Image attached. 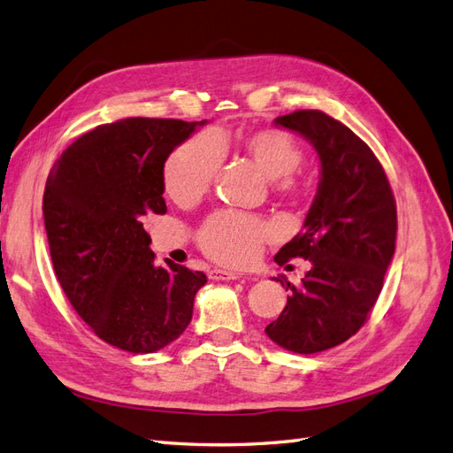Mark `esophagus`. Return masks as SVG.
<instances>
[{
    "label": "esophagus",
    "instance_id": "obj_1",
    "mask_svg": "<svg viewBox=\"0 0 453 453\" xmlns=\"http://www.w3.org/2000/svg\"><path fill=\"white\" fill-rule=\"evenodd\" d=\"M208 275H211V280H214V281H234L241 277L239 273L227 272V270H212Z\"/></svg>",
    "mask_w": 453,
    "mask_h": 453
}]
</instances>
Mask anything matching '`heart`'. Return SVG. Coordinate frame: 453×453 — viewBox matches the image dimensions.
<instances>
[{"label": "heart", "instance_id": "1", "mask_svg": "<svg viewBox=\"0 0 453 453\" xmlns=\"http://www.w3.org/2000/svg\"><path fill=\"white\" fill-rule=\"evenodd\" d=\"M234 143L268 176L273 193L296 199L304 191L298 166L304 150L296 139L277 127L239 132L231 139L214 134H196L173 149L165 165V191L178 204H193L211 189L222 166L224 149ZM273 229L262 218L239 211H218L208 216L196 231V241L208 258L224 265L242 268L258 258Z\"/></svg>", "mask_w": 453, "mask_h": 453}]
</instances>
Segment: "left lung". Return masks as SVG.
<instances>
[{"instance_id":"8db88e82","label":"left lung","mask_w":453,"mask_h":453,"mask_svg":"<svg viewBox=\"0 0 453 453\" xmlns=\"http://www.w3.org/2000/svg\"><path fill=\"white\" fill-rule=\"evenodd\" d=\"M275 126L314 145L321 162L316 199L303 234L275 254L311 262L298 287L277 277L291 296L265 334L296 354L348 341L367 321L396 242V201L373 150L350 127L321 111L277 116Z\"/></svg>"}]
</instances>
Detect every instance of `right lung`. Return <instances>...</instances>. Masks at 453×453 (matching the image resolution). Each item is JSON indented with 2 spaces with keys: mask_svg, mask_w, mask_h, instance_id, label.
<instances>
[{
  "mask_svg": "<svg viewBox=\"0 0 453 453\" xmlns=\"http://www.w3.org/2000/svg\"><path fill=\"white\" fill-rule=\"evenodd\" d=\"M203 122L126 119L78 137L43 191L51 262L66 298L101 341L132 354L165 348L189 326L203 272L155 265L143 227L166 214L165 162Z\"/></svg>",
  "mask_w": 453,
  "mask_h": 453,
  "instance_id": "right-lung-1",
  "label": "right lung"
}]
</instances>
